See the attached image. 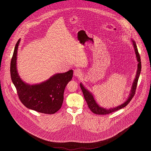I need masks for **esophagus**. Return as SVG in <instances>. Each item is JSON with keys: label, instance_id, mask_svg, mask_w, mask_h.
Wrapping results in <instances>:
<instances>
[{"label": "esophagus", "instance_id": "34e87169", "mask_svg": "<svg viewBox=\"0 0 151 151\" xmlns=\"http://www.w3.org/2000/svg\"><path fill=\"white\" fill-rule=\"evenodd\" d=\"M73 74L76 77H80L82 75V72L81 71V70H80L79 69H75L74 70Z\"/></svg>", "mask_w": 151, "mask_h": 151}]
</instances>
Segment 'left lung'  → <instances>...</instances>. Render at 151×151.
I'll use <instances>...</instances> for the list:
<instances>
[{"label": "left lung", "mask_w": 151, "mask_h": 151, "mask_svg": "<svg viewBox=\"0 0 151 151\" xmlns=\"http://www.w3.org/2000/svg\"><path fill=\"white\" fill-rule=\"evenodd\" d=\"M132 42L133 43V46H134V49H135V54H136V55H137V62H139V63H138V65H137V75H136L135 79L134 80L133 85H132V89H131V93L129 94V97L128 98V99L127 100V101L124 103H123V104L121 105L120 106H119L118 107L112 108V109H104V108H101V107L99 106V105L97 104L96 101L94 100L93 96L91 94V93H90L87 89H86L81 84H80V88H81V89L82 90V92H83V95H84V99H85V100L86 101V103H87L89 109L94 114H99V115H106V114H108L111 113L113 112L116 111H117L118 110H120L121 109L126 106L129 104L130 101L132 100V99L134 96V95L135 94L137 85V81H138V80H139V75L140 74V72H141L142 63H141L140 57L139 53L138 52V50H137V48L136 43L133 40H132Z\"/></svg>", "instance_id": "left-lung-1"}]
</instances>
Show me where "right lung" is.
<instances>
[{
  "mask_svg": "<svg viewBox=\"0 0 151 151\" xmlns=\"http://www.w3.org/2000/svg\"><path fill=\"white\" fill-rule=\"evenodd\" d=\"M20 41L16 44L10 67L11 77L19 100L28 109L44 114H54L62 107L65 88L72 79L73 70L57 73L40 84H25L19 77L16 69L17 51Z\"/></svg>",
  "mask_w": 151,
  "mask_h": 151,
  "instance_id": "obj_1",
  "label": "right lung"
}]
</instances>
